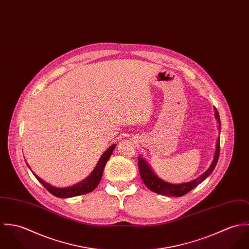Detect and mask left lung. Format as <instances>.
<instances>
[{
    "label": "left lung",
    "instance_id": "1",
    "mask_svg": "<svg viewBox=\"0 0 249 249\" xmlns=\"http://www.w3.org/2000/svg\"><path fill=\"white\" fill-rule=\"evenodd\" d=\"M215 117L219 124L218 125L219 133H221V120H220L219 112L216 108H215ZM219 155H220V138H218L217 139L214 159L211 162L210 167L202 175H200L197 178L193 179L189 182H185V183L175 184V183H170V182H167L165 180L161 179L154 172V170L146 161V160L144 158H142L141 156L138 157V169H139V173H140V176H141V178H142L144 184L151 191H153L155 193L163 195V196H181L190 192L195 187H196L213 172V170L217 165V162L219 160Z\"/></svg>",
    "mask_w": 249,
    "mask_h": 249
}]
</instances>
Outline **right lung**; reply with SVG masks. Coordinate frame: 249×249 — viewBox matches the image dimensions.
I'll use <instances>...</instances> for the list:
<instances>
[{
  "label": "right lung",
  "instance_id": "add662e5",
  "mask_svg": "<svg viewBox=\"0 0 249 249\" xmlns=\"http://www.w3.org/2000/svg\"><path fill=\"white\" fill-rule=\"evenodd\" d=\"M115 146H116L115 144H112L103 153V155L100 157L95 168L92 170V172L90 173L89 176H88L82 181H80L72 186H70V187L60 188V187L53 186V185L46 182L45 180H43L41 178H39L33 171H31V172L33 173L35 178L39 180V182H41L50 191V193L53 194L57 197L66 198V197H72V196L89 193V192L93 191L96 188V186L98 185V183L100 182L105 165H106L107 161L109 160V159L111 158V154H112ZM27 165L30 169L28 162H27Z\"/></svg>",
  "mask_w": 249,
  "mask_h": 249
}]
</instances>
